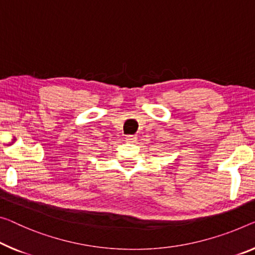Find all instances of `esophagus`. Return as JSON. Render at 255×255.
<instances>
[{
  "mask_svg": "<svg viewBox=\"0 0 255 255\" xmlns=\"http://www.w3.org/2000/svg\"><path fill=\"white\" fill-rule=\"evenodd\" d=\"M125 141H127L128 143H135L136 142V136L135 135H128L127 138H125Z\"/></svg>",
  "mask_w": 255,
  "mask_h": 255,
  "instance_id": "34e87169",
  "label": "esophagus"
}]
</instances>
